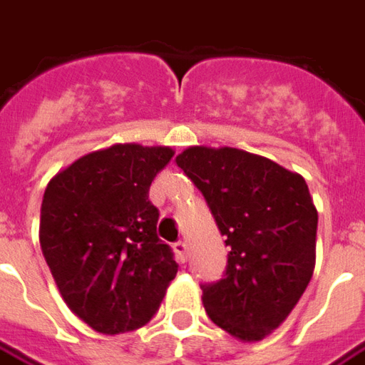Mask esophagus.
<instances>
[{
    "label": "esophagus",
    "instance_id": "1",
    "mask_svg": "<svg viewBox=\"0 0 365 365\" xmlns=\"http://www.w3.org/2000/svg\"><path fill=\"white\" fill-rule=\"evenodd\" d=\"M174 252H175V258H178V262H182L183 264V262L187 260V245H185V242H182V240L174 245Z\"/></svg>",
    "mask_w": 365,
    "mask_h": 365
}]
</instances>
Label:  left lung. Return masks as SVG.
<instances>
[{"label":"left lung","instance_id":"left-lung-1","mask_svg":"<svg viewBox=\"0 0 365 365\" xmlns=\"http://www.w3.org/2000/svg\"><path fill=\"white\" fill-rule=\"evenodd\" d=\"M175 164L203 193L230 248L225 277L203 285L207 314L240 342H258L289 317L313 277L319 213L305 178L230 146H190Z\"/></svg>","mask_w":365,"mask_h":365}]
</instances>
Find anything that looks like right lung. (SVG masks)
<instances>
[{
  "label": "right lung",
  "mask_w": 365,
  "mask_h": 365,
  "mask_svg": "<svg viewBox=\"0 0 365 365\" xmlns=\"http://www.w3.org/2000/svg\"><path fill=\"white\" fill-rule=\"evenodd\" d=\"M172 156L170 146L113 144L60 170L44 190V260L68 309L96 332L144 327L178 274L148 201L152 180Z\"/></svg>",
  "instance_id": "1"
}]
</instances>
